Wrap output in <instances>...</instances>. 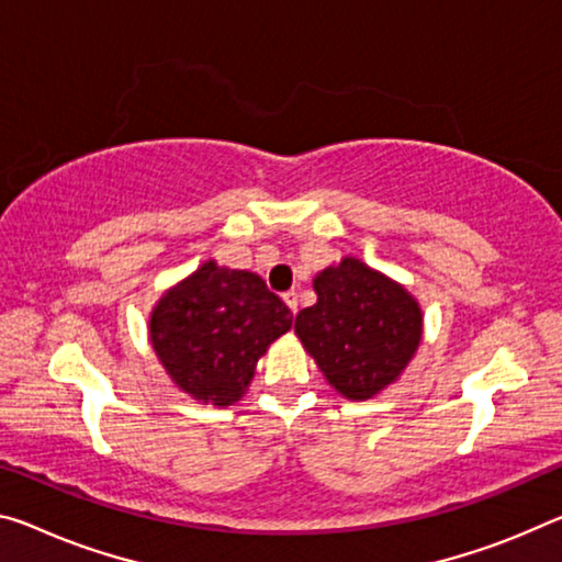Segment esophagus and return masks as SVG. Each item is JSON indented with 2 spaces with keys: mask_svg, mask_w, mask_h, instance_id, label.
I'll return each mask as SVG.
<instances>
[{
  "mask_svg": "<svg viewBox=\"0 0 562 562\" xmlns=\"http://www.w3.org/2000/svg\"><path fill=\"white\" fill-rule=\"evenodd\" d=\"M282 300H284V305H288V307L292 310V315H295V313H297V305H300V300H297V292H295V290L284 292Z\"/></svg>",
  "mask_w": 562,
  "mask_h": 562,
  "instance_id": "obj_1",
  "label": "esophagus"
}]
</instances>
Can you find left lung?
I'll return each instance as SVG.
<instances>
[{"instance_id": "8db88e82", "label": "left lung", "mask_w": 562, "mask_h": 562, "mask_svg": "<svg viewBox=\"0 0 562 562\" xmlns=\"http://www.w3.org/2000/svg\"><path fill=\"white\" fill-rule=\"evenodd\" d=\"M317 302L300 310L295 333L329 385L370 400L400 378L423 340V310L403 284L358 257L313 280Z\"/></svg>"}]
</instances>
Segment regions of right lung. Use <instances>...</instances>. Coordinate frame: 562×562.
I'll return each instance as SVG.
<instances>
[{"label":"right lung","mask_w":562,"mask_h":562,"mask_svg":"<svg viewBox=\"0 0 562 562\" xmlns=\"http://www.w3.org/2000/svg\"><path fill=\"white\" fill-rule=\"evenodd\" d=\"M292 327V313L260 274L207 260L167 290L149 337L167 375L204 405L227 407L249 387L257 360Z\"/></svg>","instance_id":"obj_1"}]
</instances>
